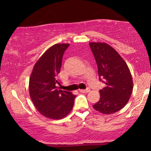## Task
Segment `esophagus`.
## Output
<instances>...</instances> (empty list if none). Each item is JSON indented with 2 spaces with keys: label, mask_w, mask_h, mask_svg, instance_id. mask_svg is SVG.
<instances>
[{
  "label": "esophagus",
  "mask_w": 151,
  "mask_h": 151,
  "mask_svg": "<svg viewBox=\"0 0 151 151\" xmlns=\"http://www.w3.org/2000/svg\"><path fill=\"white\" fill-rule=\"evenodd\" d=\"M79 91L81 93H88L90 91L89 89H79Z\"/></svg>",
  "instance_id": "obj_1"
}]
</instances>
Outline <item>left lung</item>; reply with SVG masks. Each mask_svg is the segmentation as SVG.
Instances as JSON below:
<instances>
[{
	"label": "left lung",
	"instance_id": "1",
	"mask_svg": "<svg viewBox=\"0 0 151 151\" xmlns=\"http://www.w3.org/2000/svg\"><path fill=\"white\" fill-rule=\"evenodd\" d=\"M98 67L100 81L106 86L99 91L100 99L93 109L104 114H111L125 106L133 91V79L127 64L107 43L89 42Z\"/></svg>",
	"mask_w": 151,
	"mask_h": 151
}]
</instances>
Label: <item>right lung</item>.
Masks as SVG:
<instances>
[{"instance_id":"add662e5","label":"right lung","mask_w":151,"mask_h":151,"mask_svg":"<svg viewBox=\"0 0 151 151\" xmlns=\"http://www.w3.org/2000/svg\"><path fill=\"white\" fill-rule=\"evenodd\" d=\"M70 44H55L45 52L35 64L30 80L29 93L32 103L42 116L51 119L67 116L74 106L75 95L59 89L58 76L62 56Z\"/></svg>"}]
</instances>
